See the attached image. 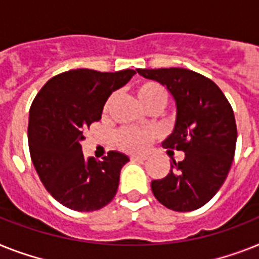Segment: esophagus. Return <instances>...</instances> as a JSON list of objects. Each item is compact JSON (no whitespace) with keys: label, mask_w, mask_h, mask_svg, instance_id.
I'll list each match as a JSON object with an SVG mask.
<instances>
[{"label":"esophagus","mask_w":259,"mask_h":259,"mask_svg":"<svg viewBox=\"0 0 259 259\" xmlns=\"http://www.w3.org/2000/svg\"><path fill=\"white\" fill-rule=\"evenodd\" d=\"M132 161H144L147 160V156H131Z\"/></svg>","instance_id":"1"}]
</instances>
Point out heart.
<instances>
[{
  "mask_svg": "<svg viewBox=\"0 0 259 259\" xmlns=\"http://www.w3.org/2000/svg\"><path fill=\"white\" fill-rule=\"evenodd\" d=\"M136 98L143 106L148 110L153 106L164 107L168 99L166 90L164 89L160 83L147 80V82L140 83L135 89ZM114 102V96H111L107 100L104 111L110 108V106ZM159 138V131L157 130H135V128H124L121 131L117 132L116 135V144L117 147L125 152L130 153H143L148 151L151 144L155 139Z\"/></svg>",
  "mask_w": 259,
  "mask_h": 259,
  "instance_id": "obj_1",
  "label": "heart"
}]
</instances>
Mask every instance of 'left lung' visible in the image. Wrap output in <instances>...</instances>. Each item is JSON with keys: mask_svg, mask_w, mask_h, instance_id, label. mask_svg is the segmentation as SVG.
<instances>
[{"mask_svg": "<svg viewBox=\"0 0 259 259\" xmlns=\"http://www.w3.org/2000/svg\"><path fill=\"white\" fill-rule=\"evenodd\" d=\"M166 87L176 104L172 134L164 148L185 153L170 170L151 183L153 196L168 209L191 211L204 206L225 181L236 151L237 125L232 106L210 79L187 68H138Z\"/></svg>", "mask_w": 259, "mask_h": 259, "instance_id": "left-lung-1", "label": "left lung"}]
</instances>
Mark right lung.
<instances>
[{"instance_id": "obj_1", "label": "right lung", "mask_w": 259, "mask_h": 259, "mask_svg": "<svg viewBox=\"0 0 259 259\" xmlns=\"http://www.w3.org/2000/svg\"><path fill=\"white\" fill-rule=\"evenodd\" d=\"M136 72H100L76 68L45 84L30 107L27 140L31 161L49 193L78 211L106 206L116 194L127 155L110 151L103 160L84 157L80 143L84 130L100 120L114 91Z\"/></svg>"}]
</instances>
